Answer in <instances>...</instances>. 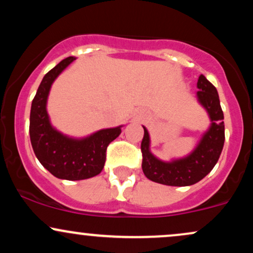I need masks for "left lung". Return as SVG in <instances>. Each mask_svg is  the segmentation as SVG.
Returning a JSON list of instances; mask_svg holds the SVG:
<instances>
[{"label":"left lung","mask_w":253,"mask_h":253,"mask_svg":"<svg viewBox=\"0 0 253 253\" xmlns=\"http://www.w3.org/2000/svg\"><path fill=\"white\" fill-rule=\"evenodd\" d=\"M197 102L207 112L211 124L194 150L181 158L162 161L151 152L150 133L145 126L141 141L143 171L152 182L172 187H187L201 181L215 167L225 143L223 113L216 88L203 75L197 81Z\"/></svg>","instance_id":"1"}]
</instances>
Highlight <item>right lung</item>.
I'll use <instances>...</instances> for the list:
<instances>
[{
  "instance_id": "obj_1",
  "label": "right lung",
  "mask_w": 253,
  "mask_h": 253,
  "mask_svg": "<svg viewBox=\"0 0 253 253\" xmlns=\"http://www.w3.org/2000/svg\"><path fill=\"white\" fill-rule=\"evenodd\" d=\"M75 59L76 57L65 58L43 76L32 101L30 117L31 143L38 161L54 177L68 181L98 175L106 162L107 146L120 135L124 126L102 128L76 138L64 134L52 125L47 113L51 86Z\"/></svg>"
}]
</instances>
